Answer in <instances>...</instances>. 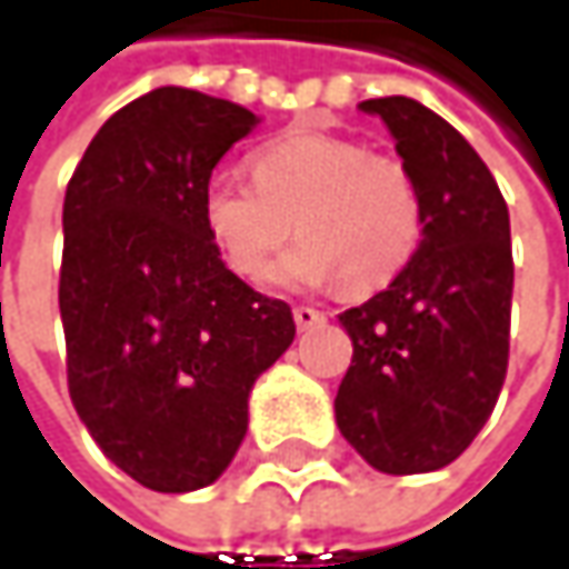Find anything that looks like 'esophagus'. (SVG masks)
I'll return each mask as SVG.
<instances>
[{"mask_svg":"<svg viewBox=\"0 0 569 569\" xmlns=\"http://www.w3.org/2000/svg\"><path fill=\"white\" fill-rule=\"evenodd\" d=\"M292 319H296L299 329H316V326L326 322V316H322L319 309H312V306H296V309H292Z\"/></svg>","mask_w":569,"mask_h":569,"instance_id":"1","label":"esophagus"}]
</instances>
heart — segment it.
<instances>
[{
    "label": "heart",
    "mask_w": 569,
    "mask_h": 569,
    "mask_svg": "<svg viewBox=\"0 0 569 569\" xmlns=\"http://www.w3.org/2000/svg\"><path fill=\"white\" fill-rule=\"evenodd\" d=\"M253 184L214 176L201 194L204 228L240 277H260L296 218L302 237L270 280L351 292L390 283L423 240V198L413 172L332 132H286L250 156Z\"/></svg>",
    "instance_id": "b5f03b06"
}]
</instances>
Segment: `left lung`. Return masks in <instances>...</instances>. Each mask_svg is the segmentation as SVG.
I'll return each mask as SVG.
<instances>
[{
  "label": "left lung",
  "mask_w": 569,
  "mask_h": 569,
  "mask_svg": "<svg viewBox=\"0 0 569 569\" xmlns=\"http://www.w3.org/2000/svg\"><path fill=\"white\" fill-rule=\"evenodd\" d=\"M385 120L423 198V240L393 283L338 322L355 345L336 423L378 472L417 476L479 437L508 371L511 224L479 152L410 97L361 103Z\"/></svg>",
  "instance_id": "obj_1"
}]
</instances>
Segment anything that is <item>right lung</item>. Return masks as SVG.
<instances>
[{"label":"right lung","instance_id":"1","mask_svg":"<svg viewBox=\"0 0 569 569\" xmlns=\"http://www.w3.org/2000/svg\"><path fill=\"white\" fill-rule=\"evenodd\" d=\"M257 123L159 87L100 127L68 181V390L103 456L152 491L204 489L231 466L253 381L296 338L289 306L231 273L201 218L214 166Z\"/></svg>","mask_w":569,"mask_h":569}]
</instances>
